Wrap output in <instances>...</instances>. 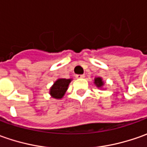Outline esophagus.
<instances>
[{"instance_id": "obj_1", "label": "esophagus", "mask_w": 147, "mask_h": 147, "mask_svg": "<svg viewBox=\"0 0 147 147\" xmlns=\"http://www.w3.org/2000/svg\"><path fill=\"white\" fill-rule=\"evenodd\" d=\"M84 75H83V74H77L76 76H75V78H84Z\"/></svg>"}]
</instances>
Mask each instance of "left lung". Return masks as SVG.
<instances>
[{"label": "left lung", "instance_id": "8db88e82", "mask_svg": "<svg viewBox=\"0 0 147 147\" xmlns=\"http://www.w3.org/2000/svg\"><path fill=\"white\" fill-rule=\"evenodd\" d=\"M94 84L96 86V88L101 89V88L104 87L105 82L103 81V79H102V78L97 77V78H95V79H94Z\"/></svg>", "mask_w": 147, "mask_h": 147}]
</instances>
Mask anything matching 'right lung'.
I'll list each match as a JSON object with an SVG mask.
<instances>
[{"label": "right lung", "instance_id": "obj_1", "mask_svg": "<svg viewBox=\"0 0 147 147\" xmlns=\"http://www.w3.org/2000/svg\"><path fill=\"white\" fill-rule=\"evenodd\" d=\"M72 80H73L72 78L66 79V78H61L56 79L53 83V85L50 88L49 93L51 95V96L56 100L63 98Z\"/></svg>", "mask_w": 147, "mask_h": 147}]
</instances>
